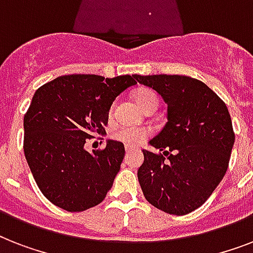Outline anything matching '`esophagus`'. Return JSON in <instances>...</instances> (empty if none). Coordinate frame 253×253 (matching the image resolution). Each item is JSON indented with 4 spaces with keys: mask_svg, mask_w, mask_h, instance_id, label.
I'll return each instance as SVG.
<instances>
[{
    "mask_svg": "<svg viewBox=\"0 0 253 253\" xmlns=\"http://www.w3.org/2000/svg\"><path fill=\"white\" fill-rule=\"evenodd\" d=\"M134 151H136V150H135V148H132V147H126L127 154H131V152H134Z\"/></svg>",
    "mask_w": 253,
    "mask_h": 253,
    "instance_id": "obj_1",
    "label": "esophagus"
}]
</instances>
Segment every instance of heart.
Returning a JSON list of instances; mask_svg holds the SVG:
<instances>
[{
    "instance_id": "1",
    "label": "heart",
    "mask_w": 253,
    "mask_h": 253,
    "mask_svg": "<svg viewBox=\"0 0 253 253\" xmlns=\"http://www.w3.org/2000/svg\"><path fill=\"white\" fill-rule=\"evenodd\" d=\"M135 102L138 103V106L142 110H146L148 107H156L158 109L159 105V98L155 91L151 89H139L135 91L134 94ZM148 131L146 128H139V127H128L123 126L119 127L114 131V136L117 140L125 143L127 146H136L139 143H142L144 139L148 136Z\"/></svg>"
}]
</instances>
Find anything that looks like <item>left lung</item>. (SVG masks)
I'll return each instance as SVG.
<instances>
[{"label": "left lung", "mask_w": 253, "mask_h": 253, "mask_svg": "<svg viewBox=\"0 0 253 253\" xmlns=\"http://www.w3.org/2000/svg\"><path fill=\"white\" fill-rule=\"evenodd\" d=\"M152 87L167 107V123L143 150L138 169L143 194L152 206L185 215L206 202L226 174L235 135L227 106L202 81L178 75H134Z\"/></svg>", "instance_id": "1"}]
</instances>
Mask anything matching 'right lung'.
<instances>
[{"mask_svg": "<svg viewBox=\"0 0 253 253\" xmlns=\"http://www.w3.org/2000/svg\"><path fill=\"white\" fill-rule=\"evenodd\" d=\"M135 84L128 75H68L35 91L23 119V150L41 192L53 205L76 212L105 200L125 146L109 139L105 150L89 152L85 143L93 134L106 132L114 99Z\"/></svg>", "mask_w": 253, "mask_h": 253, "instance_id": "right-lung-1", "label": "right lung"}]
</instances>
